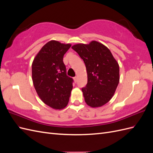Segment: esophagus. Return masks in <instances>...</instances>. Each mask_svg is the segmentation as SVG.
I'll return each instance as SVG.
<instances>
[{"label": "esophagus", "mask_w": 153, "mask_h": 153, "mask_svg": "<svg viewBox=\"0 0 153 153\" xmlns=\"http://www.w3.org/2000/svg\"><path fill=\"white\" fill-rule=\"evenodd\" d=\"M73 79H74V80H75V82H77V80H78V77H77V76H75V77L73 78Z\"/></svg>", "instance_id": "obj_1"}]
</instances>
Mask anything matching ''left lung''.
Segmentation results:
<instances>
[{
    "label": "left lung",
    "mask_w": 153,
    "mask_h": 153,
    "mask_svg": "<svg viewBox=\"0 0 153 153\" xmlns=\"http://www.w3.org/2000/svg\"><path fill=\"white\" fill-rule=\"evenodd\" d=\"M72 48L83 59L87 69V84L82 88L86 103L98 107L112 98L119 82V66L110 50L93 41L77 44Z\"/></svg>",
    "instance_id": "8db88e82"
}]
</instances>
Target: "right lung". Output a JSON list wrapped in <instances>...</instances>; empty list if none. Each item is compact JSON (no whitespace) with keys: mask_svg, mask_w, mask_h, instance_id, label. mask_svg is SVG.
Instances as JSON below:
<instances>
[{"mask_svg":"<svg viewBox=\"0 0 153 153\" xmlns=\"http://www.w3.org/2000/svg\"><path fill=\"white\" fill-rule=\"evenodd\" d=\"M50 41L37 54L32 65L35 89L41 100L50 107L61 109L67 105L73 79L67 75L64 55L71 47Z\"/></svg>","mask_w":153,"mask_h":153,"instance_id":"obj_1","label":"right lung"}]
</instances>
